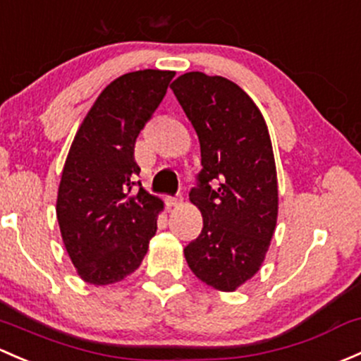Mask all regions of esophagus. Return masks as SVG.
<instances>
[{"instance_id": "34e87169", "label": "esophagus", "mask_w": 361, "mask_h": 361, "mask_svg": "<svg viewBox=\"0 0 361 361\" xmlns=\"http://www.w3.org/2000/svg\"><path fill=\"white\" fill-rule=\"evenodd\" d=\"M181 200H183V197L181 195L168 197V199H166V204H168V207H174V206H178V204H181Z\"/></svg>"}]
</instances>
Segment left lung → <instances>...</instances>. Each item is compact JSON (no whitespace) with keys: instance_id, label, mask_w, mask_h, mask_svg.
I'll return each mask as SVG.
<instances>
[{"instance_id":"1","label":"left lung","mask_w":361,"mask_h":361,"mask_svg":"<svg viewBox=\"0 0 361 361\" xmlns=\"http://www.w3.org/2000/svg\"><path fill=\"white\" fill-rule=\"evenodd\" d=\"M171 90L202 157L188 195L204 226L185 257L197 279L231 292L256 275L275 231L279 185L270 133L249 94L226 78L187 72Z\"/></svg>"}]
</instances>
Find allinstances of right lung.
Returning <instances> with one entry per match:
<instances>
[{
	"label": "right lung",
	"mask_w": 361,
	"mask_h": 361,
	"mask_svg": "<svg viewBox=\"0 0 361 361\" xmlns=\"http://www.w3.org/2000/svg\"><path fill=\"white\" fill-rule=\"evenodd\" d=\"M173 78V71L154 69L117 78L97 98L71 145L56 218L72 263L93 286L135 271L157 231L162 200L135 181V143Z\"/></svg>",
	"instance_id": "add662e5"
}]
</instances>
